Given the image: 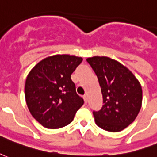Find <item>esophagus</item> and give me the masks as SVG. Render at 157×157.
<instances>
[{
	"instance_id": "esophagus-1",
	"label": "esophagus",
	"mask_w": 157,
	"mask_h": 157,
	"mask_svg": "<svg viewBox=\"0 0 157 157\" xmlns=\"http://www.w3.org/2000/svg\"><path fill=\"white\" fill-rule=\"evenodd\" d=\"M83 99H84L85 103L86 104V103L88 102V96H86V95H84V96H83Z\"/></svg>"
}]
</instances>
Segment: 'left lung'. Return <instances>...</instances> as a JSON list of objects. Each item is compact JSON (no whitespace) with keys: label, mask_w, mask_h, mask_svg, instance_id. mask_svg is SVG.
I'll return each mask as SVG.
<instances>
[{"label":"left lung","mask_w":157,"mask_h":157,"mask_svg":"<svg viewBox=\"0 0 157 157\" xmlns=\"http://www.w3.org/2000/svg\"><path fill=\"white\" fill-rule=\"evenodd\" d=\"M86 61L97 75L103 103L93 111L97 126L107 132H121L132 124L141 107L142 90L137 79L126 67L105 56Z\"/></svg>","instance_id":"left-lung-1"}]
</instances>
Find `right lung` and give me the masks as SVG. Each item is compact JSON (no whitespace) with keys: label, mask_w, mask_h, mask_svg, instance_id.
I'll return each mask as SVG.
<instances>
[{"label":"right lung","mask_w":157,"mask_h":157,"mask_svg":"<svg viewBox=\"0 0 157 157\" xmlns=\"http://www.w3.org/2000/svg\"><path fill=\"white\" fill-rule=\"evenodd\" d=\"M82 61V57L75 56H52L36 64L27 75L26 104L32 117L44 127L67 126L84 104L71 79Z\"/></svg>","instance_id":"right-lung-1"}]
</instances>
